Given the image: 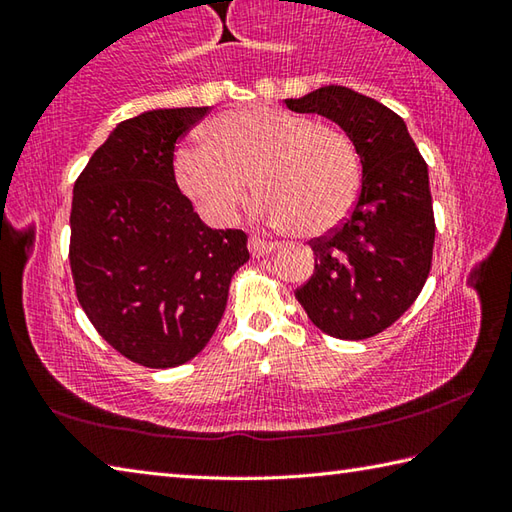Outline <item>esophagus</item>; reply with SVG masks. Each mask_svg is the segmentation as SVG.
I'll return each mask as SVG.
<instances>
[{"mask_svg":"<svg viewBox=\"0 0 512 512\" xmlns=\"http://www.w3.org/2000/svg\"><path fill=\"white\" fill-rule=\"evenodd\" d=\"M248 250H250V255H253V257H264L268 253H273L275 244H273V241H266V239H259V237H250Z\"/></svg>","mask_w":512,"mask_h":512,"instance_id":"1","label":"esophagus"}]
</instances>
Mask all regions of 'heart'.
Returning a JSON list of instances; mask_svg holds the SVG:
<instances>
[{
    "mask_svg": "<svg viewBox=\"0 0 512 512\" xmlns=\"http://www.w3.org/2000/svg\"><path fill=\"white\" fill-rule=\"evenodd\" d=\"M180 187L228 223L248 187L259 214L296 237H318L350 214L361 187L357 146L339 126L275 106L221 112L203 131V146L178 153Z\"/></svg>",
    "mask_w": 512,
    "mask_h": 512,
    "instance_id": "1",
    "label": "heart"
}]
</instances>
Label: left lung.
<instances>
[{
  "instance_id": "1",
  "label": "left lung",
  "mask_w": 512,
  "mask_h": 512,
  "mask_svg": "<svg viewBox=\"0 0 512 512\" xmlns=\"http://www.w3.org/2000/svg\"><path fill=\"white\" fill-rule=\"evenodd\" d=\"M284 103L339 124L361 158L357 203L341 225L309 241L314 275L296 298L325 334L370 339L413 305L431 271L436 221L427 162L400 115L343 85Z\"/></svg>"
}]
</instances>
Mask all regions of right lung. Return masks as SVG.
<instances>
[{
    "label": "right lung",
    "instance_id": "obj_1",
    "mask_svg": "<svg viewBox=\"0 0 512 512\" xmlns=\"http://www.w3.org/2000/svg\"><path fill=\"white\" fill-rule=\"evenodd\" d=\"M210 108L149 110L117 124L74 183L69 266L101 339L146 368L201 352L244 266V230H212L180 192L176 142Z\"/></svg>",
    "mask_w": 512,
    "mask_h": 512
}]
</instances>
